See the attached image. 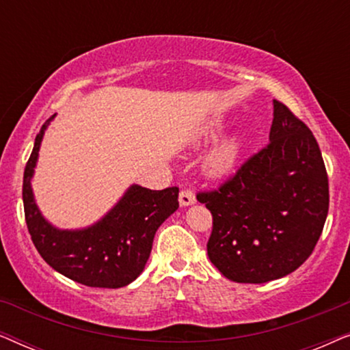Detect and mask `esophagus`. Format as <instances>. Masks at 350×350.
Listing matches in <instances>:
<instances>
[{"instance_id": "obj_1", "label": "esophagus", "mask_w": 350, "mask_h": 350, "mask_svg": "<svg viewBox=\"0 0 350 350\" xmlns=\"http://www.w3.org/2000/svg\"><path fill=\"white\" fill-rule=\"evenodd\" d=\"M178 200H180V205H183V207H186V205H193L196 202V196L193 193V189H189V188L181 189Z\"/></svg>"}]
</instances>
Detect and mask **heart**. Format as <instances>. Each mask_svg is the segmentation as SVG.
<instances>
[{"label": "heart", "instance_id": "1", "mask_svg": "<svg viewBox=\"0 0 350 350\" xmlns=\"http://www.w3.org/2000/svg\"><path fill=\"white\" fill-rule=\"evenodd\" d=\"M239 150H241V143H239L237 138H228V140H224L207 157V170L212 175L226 174L236 164Z\"/></svg>", "mask_w": 350, "mask_h": 350}]
</instances>
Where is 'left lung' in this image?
<instances>
[{"instance_id":"left-lung-1","label":"left lung","mask_w":350,"mask_h":350,"mask_svg":"<svg viewBox=\"0 0 350 350\" xmlns=\"http://www.w3.org/2000/svg\"><path fill=\"white\" fill-rule=\"evenodd\" d=\"M213 217L207 255L239 284H265L298 269L328 215V175L310 129L274 100L269 143L213 191L198 193Z\"/></svg>"}]
</instances>
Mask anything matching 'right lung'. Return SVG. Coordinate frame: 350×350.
<instances>
[{"label": "right lung", "instance_id": "1", "mask_svg": "<svg viewBox=\"0 0 350 350\" xmlns=\"http://www.w3.org/2000/svg\"><path fill=\"white\" fill-rule=\"evenodd\" d=\"M51 119L36 135L23 172V210L31 241L52 269L78 284L94 288L126 286L145 269L157 228L178 208V188L151 191L132 185L92 226L76 231L54 228L38 208L30 183Z\"/></svg>", "mask_w": 350, "mask_h": 350}]
</instances>
